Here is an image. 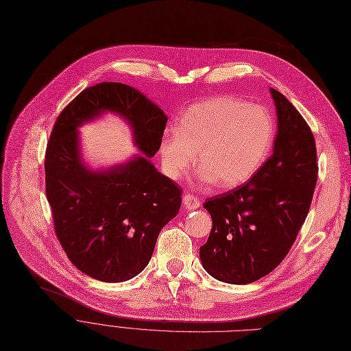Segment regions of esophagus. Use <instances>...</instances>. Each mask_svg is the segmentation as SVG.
Here are the masks:
<instances>
[{"instance_id": "esophagus-1", "label": "esophagus", "mask_w": 351, "mask_h": 351, "mask_svg": "<svg viewBox=\"0 0 351 351\" xmlns=\"http://www.w3.org/2000/svg\"><path fill=\"white\" fill-rule=\"evenodd\" d=\"M182 206H184L187 210H197L199 207V202H198V198H195L190 194H186L184 198H182Z\"/></svg>"}]
</instances>
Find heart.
Listing matches in <instances>:
<instances>
[{
  "label": "heart",
  "instance_id": "obj_1",
  "mask_svg": "<svg viewBox=\"0 0 351 351\" xmlns=\"http://www.w3.org/2000/svg\"><path fill=\"white\" fill-rule=\"evenodd\" d=\"M274 140L270 112L237 98H213L189 107L180 117L176 134L160 143L162 171L171 180L202 169L198 182L221 189L243 186L269 157Z\"/></svg>",
  "mask_w": 351,
  "mask_h": 351
}]
</instances>
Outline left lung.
Here are the masks:
<instances>
[{
	"label": "left lung",
	"mask_w": 351,
	"mask_h": 351,
	"mask_svg": "<svg viewBox=\"0 0 351 351\" xmlns=\"http://www.w3.org/2000/svg\"><path fill=\"white\" fill-rule=\"evenodd\" d=\"M277 112L273 156L245 184L206 199L213 227L199 260L214 278L248 285L290 252L317 182L314 136L294 106L270 88Z\"/></svg>",
	"instance_id": "obj_1"
}]
</instances>
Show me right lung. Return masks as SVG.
I'll return each instance as SVG.
<instances>
[{
	"instance_id": "1",
	"label": "right lung",
	"mask_w": 351,
	"mask_h": 351,
	"mask_svg": "<svg viewBox=\"0 0 351 351\" xmlns=\"http://www.w3.org/2000/svg\"><path fill=\"white\" fill-rule=\"evenodd\" d=\"M106 112L130 125L141 153L91 169L82 157L77 128ZM165 124L156 103L121 82L86 88L57 119L45 153V191L57 237L81 273L104 282L136 277L152 260L162 227L178 214L181 189L149 160Z\"/></svg>"
}]
</instances>
